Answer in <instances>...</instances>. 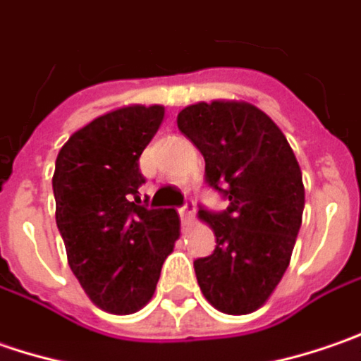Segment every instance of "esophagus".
Returning <instances> with one entry per match:
<instances>
[{"mask_svg":"<svg viewBox=\"0 0 361 361\" xmlns=\"http://www.w3.org/2000/svg\"><path fill=\"white\" fill-rule=\"evenodd\" d=\"M194 212H196V204H194L192 200H185V202H183V206L180 208L181 222H183L185 226L194 220Z\"/></svg>","mask_w":361,"mask_h":361,"instance_id":"1","label":"esophagus"}]
</instances>
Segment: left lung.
I'll return each instance as SVG.
<instances>
[{
	"label": "left lung",
	"instance_id": "8db88e82",
	"mask_svg": "<svg viewBox=\"0 0 361 361\" xmlns=\"http://www.w3.org/2000/svg\"><path fill=\"white\" fill-rule=\"evenodd\" d=\"M180 131L204 155L206 183L226 210L200 206L216 234L210 257L194 260L197 285L230 315L259 309L287 271L305 208L301 167L287 137L248 102L190 104Z\"/></svg>",
	"mask_w": 361,
	"mask_h": 361
}]
</instances>
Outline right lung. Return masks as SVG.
<instances>
[{
  "instance_id": "1",
  "label": "right lung",
  "mask_w": 361,
  "mask_h": 361,
  "mask_svg": "<svg viewBox=\"0 0 361 361\" xmlns=\"http://www.w3.org/2000/svg\"><path fill=\"white\" fill-rule=\"evenodd\" d=\"M164 106H125L72 135L56 157V224L72 273L94 305L127 315L153 297L180 236L173 208L141 202L139 157Z\"/></svg>"
}]
</instances>
